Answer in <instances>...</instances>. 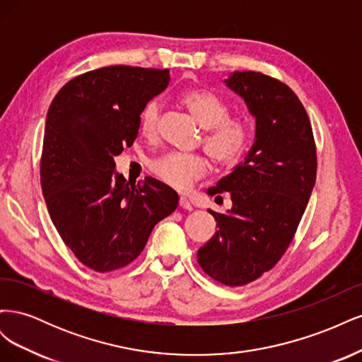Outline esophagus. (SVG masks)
<instances>
[{
    "label": "esophagus",
    "instance_id": "1",
    "mask_svg": "<svg viewBox=\"0 0 362 362\" xmlns=\"http://www.w3.org/2000/svg\"><path fill=\"white\" fill-rule=\"evenodd\" d=\"M180 206L184 208V210H189V211L193 210V206H192L190 201H189L187 198H185V196H181V198H180Z\"/></svg>",
    "mask_w": 362,
    "mask_h": 362
}]
</instances>
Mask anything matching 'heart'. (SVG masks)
Returning a JSON list of instances; mask_svg holds the SVG:
<instances>
[{
    "label": "heart",
    "mask_w": 362,
    "mask_h": 362,
    "mask_svg": "<svg viewBox=\"0 0 362 362\" xmlns=\"http://www.w3.org/2000/svg\"><path fill=\"white\" fill-rule=\"evenodd\" d=\"M181 101L187 105L199 124L206 128L204 140L205 149L218 166H233L245 154L249 127L242 117L228 116L229 107L208 89H189L181 95ZM160 127V103L152 100L139 116V131L145 139H156ZM208 169L205 157L198 154H180L169 152L151 163V170L169 187L185 192L194 181L204 177Z\"/></svg>",
    "instance_id": "obj_1"
}]
</instances>
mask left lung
I'll list each match as a JSON object with an SVG mask.
<instances>
[{
  "instance_id": "left-lung-1",
  "label": "left lung",
  "mask_w": 362,
  "mask_h": 362,
  "mask_svg": "<svg viewBox=\"0 0 362 362\" xmlns=\"http://www.w3.org/2000/svg\"><path fill=\"white\" fill-rule=\"evenodd\" d=\"M255 117V141L234 170L208 189L229 192L228 213L208 210L218 229L198 250L208 276L229 287L245 286L286 254L310 201L317 152L310 117L287 84L254 71L225 80Z\"/></svg>"
}]
</instances>
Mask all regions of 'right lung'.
<instances>
[{"label":"right lung","instance_id":"add662e5","mask_svg":"<svg viewBox=\"0 0 362 362\" xmlns=\"http://www.w3.org/2000/svg\"><path fill=\"white\" fill-rule=\"evenodd\" d=\"M168 69L107 66L75 76L47 115L40 184L51 221L86 267L112 272L144 250L178 193L146 177L131 184L115 157L139 134V116L169 84Z\"/></svg>","mask_w":362,"mask_h":362}]
</instances>
